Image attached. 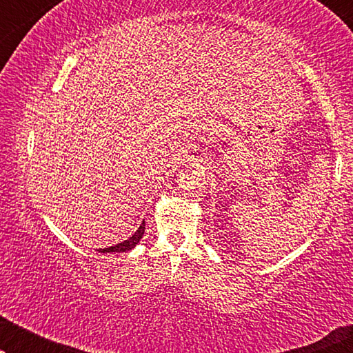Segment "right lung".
<instances>
[{
	"label": "right lung",
	"mask_w": 353,
	"mask_h": 353,
	"mask_svg": "<svg viewBox=\"0 0 353 353\" xmlns=\"http://www.w3.org/2000/svg\"><path fill=\"white\" fill-rule=\"evenodd\" d=\"M144 234V220L143 223L139 225V228L137 230V233L130 236L127 241H122V243L115 244V245H110V248H105V249H99V252L103 254H108V252H128V250H132L134 245L139 243V239L143 238Z\"/></svg>",
	"instance_id": "right-lung-1"
}]
</instances>
